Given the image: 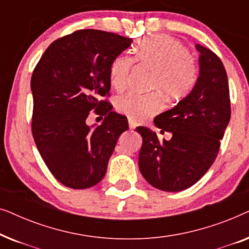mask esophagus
Wrapping results in <instances>:
<instances>
[{"label":"esophagus","mask_w":249,"mask_h":249,"mask_svg":"<svg viewBox=\"0 0 249 249\" xmlns=\"http://www.w3.org/2000/svg\"><path fill=\"white\" fill-rule=\"evenodd\" d=\"M129 128H130V130L136 128V122L134 120H131V119H129Z\"/></svg>","instance_id":"obj_1"}]
</instances>
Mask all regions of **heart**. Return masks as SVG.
<instances>
[{"label":"heart","instance_id":"1","mask_svg":"<svg viewBox=\"0 0 249 249\" xmlns=\"http://www.w3.org/2000/svg\"><path fill=\"white\" fill-rule=\"evenodd\" d=\"M134 61L154 71L151 89L159 90L169 101L183 100L192 93L197 83L198 72L195 61L186 47L173 37H144L136 46L134 60L127 55L115 57L108 69V79L115 90H122L127 86ZM160 93L122 95L115 101V108L131 120H145L162 110L163 101Z\"/></svg>","mask_w":249,"mask_h":249}]
</instances>
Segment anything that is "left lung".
<instances>
[{
  "label": "left lung",
  "mask_w": 249,
  "mask_h": 249,
  "mask_svg": "<svg viewBox=\"0 0 249 249\" xmlns=\"http://www.w3.org/2000/svg\"><path fill=\"white\" fill-rule=\"evenodd\" d=\"M199 76L188 96L154 119L170 141L146 127L138 164L146 181L164 192H180L198 181L216 159L231 117L229 84L220 57L199 44Z\"/></svg>",
  "instance_id": "1"
}]
</instances>
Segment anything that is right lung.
<instances>
[{"mask_svg": "<svg viewBox=\"0 0 249 249\" xmlns=\"http://www.w3.org/2000/svg\"><path fill=\"white\" fill-rule=\"evenodd\" d=\"M131 42L103 30H77L54 40L34 69L33 137L64 186L86 189L100 182L119 136L129 128L104 97L110 96V64ZM90 110L105 115L93 129L86 124Z\"/></svg>", "mask_w": 249, "mask_h": 249, "instance_id": "obj_1", "label": "right lung"}]
</instances>
